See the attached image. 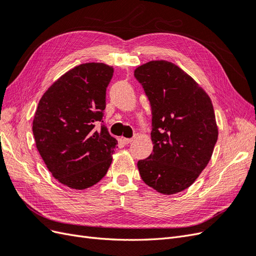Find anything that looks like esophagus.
I'll use <instances>...</instances> for the list:
<instances>
[{
  "mask_svg": "<svg viewBox=\"0 0 256 256\" xmlns=\"http://www.w3.org/2000/svg\"><path fill=\"white\" fill-rule=\"evenodd\" d=\"M136 136H134V138H122V142L125 143V144H130L131 142H134V138H136Z\"/></svg>",
  "mask_w": 256,
  "mask_h": 256,
  "instance_id": "34e87169",
  "label": "esophagus"
}]
</instances>
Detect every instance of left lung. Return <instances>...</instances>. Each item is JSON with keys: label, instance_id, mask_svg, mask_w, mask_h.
Wrapping results in <instances>:
<instances>
[{"label": "left lung", "instance_id": "left-lung-1", "mask_svg": "<svg viewBox=\"0 0 256 256\" xmlns=\"http://www.w3.org/2000/svg\"><path fill=\"white\" fill-rule=\"evenodd\" d=\"M152 106L150 156L138 161L143 182L162 194L189 188L218 140L212 100L175 64L150 60L134 70Z\"/></svg>", "mask_w": 256, "mask_h": 256}]
</instances>
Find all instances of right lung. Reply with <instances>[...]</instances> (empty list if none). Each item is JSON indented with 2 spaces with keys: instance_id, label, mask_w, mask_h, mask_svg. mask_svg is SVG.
<instances>
[{
  "instance_id": "1",
  "label": "right lung",
  "mask_w": 256,
  "mask_h": 256,
  "mask_svg": "<svg viewBox=\"0 0 256 256\" xmlns=\"http://www.w3.org/2000/svg\"><path fill=\"white\" fill-rule=\"evenodd\" d=\"M114 69L85 63L46 90L33 120L37 150L60 184L83 190L106 174L118 141L104 125L106 92Z\"/></svg>"
}]
</instances>
